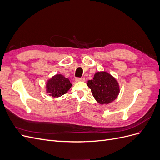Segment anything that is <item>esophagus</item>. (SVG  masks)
I'll use <instances>...</instances> for the list:
<instances>
[{
    "mask_svg": "<svg viewBox=\"0 0 160 160\" xmlns=\"http://www.w3.org/2000/svg\"><path fill=\"white\" fill-rule=\"evenodd\" d=\"M85 81V78H83V77H81V78H76L75 79V81H77V82H81V81L83 82Z\"/></svg>",
    "mask_w": 160,
    "mask_h": 160,
    "instance_id": "esophagus-1",
    "label": "esophagus"
}]
</instances>
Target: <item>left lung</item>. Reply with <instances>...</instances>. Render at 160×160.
<instances>
[{
    "label": "left lung",
    "mask_w": 160,
    "mask_h": 160,
    "mask_svg": "<svg viewBox=\"0 0 160 160\" xmlns=\"http://www.w3.org/2000/svg\"><path fill=\"white\" fill-rule=\"evenodd\" d=\"M87 85L97 102L101 105L113 102L120 91L117 80L106 71L97 72L93 79L89 80Z\"/></svg>",
    "instance_id": "left-lung-1"
}]
</instances>
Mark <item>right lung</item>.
<instances>
[{"label":"right lung","instance_id":"1","mask_svg":"<svg viewBox=\"0 0 160 160\" xmlns=\"http://www.w3.org/2000/svg\"><path fill=\"white\" fill-rule=\"evenodd\" d=\"M72 84L68 78L57 74L47 81L46 91L52 98H59L67 93Z\"/></svg>","mask_w":160,"mask_h":160}]
</instances>
